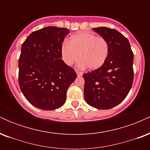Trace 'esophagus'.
I'll list each match as a JSON object with an SVG mask.
<instances>
[{"instance_id":"34e87169","label":"esophagus","mask_w":150,"mask_h":150,"mask_svg":"<svg viewBox=\"0 0 150 150\" xmlns=\"http://www.w3.org/2000/svg\"><path fill=\"white\" fill-rule=\"evenodd\" d=\"M76 74H77V76H82V74H83V73H82V72L77 71H77H76Z\"/></svg>"}]
</instances>
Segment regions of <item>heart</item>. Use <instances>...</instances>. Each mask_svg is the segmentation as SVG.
Masks as SVG:
<instances>
[{
  "instance_id": "obj_1",
  "label": "heart",
  "mask_w": 150,
  "mask_h": 150,
  "mask_svg": "<svg viewBox=\"0 0 150 150\" xmlns=\"http://www.w3.org/2000/svg\"><path fill=\"white\" fill-rule=\"evenodd\" d=\"M109 45L106 39L89 32H80L70 37L61 47V56L68 65L80 58V67L89 70L101 68L107 60Z\"/></svg>"
}]
</instances>
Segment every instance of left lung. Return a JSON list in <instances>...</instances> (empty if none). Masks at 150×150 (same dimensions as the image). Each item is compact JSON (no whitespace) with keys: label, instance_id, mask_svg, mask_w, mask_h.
I'll use <instances>...</instances> for the list:
<instances>
[{"label":"left lung","instance_id":"8db88e82","mask_svg":"<svg viewBox=\"0 0 150 150\" xmlns=\"http://www.w3.org/2000/svg\"><path fill=\"white\" fill-rule=\"evenodd\" d=\"M109 45L107 60L99 69L83 74L84 97L89 106L109 109L122 102L133 82V53L127 38L108 27L93 28Z\"/></svg>","mask_w":150,"mask_h":150}]
</instances>
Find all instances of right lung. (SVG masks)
I'll use <instances>...</instances> for the list:
<instances>
[{"label": "right lung", "mask_w": 150, "mask_h": 150, "mask_svg": "<svg viewBox=\"0 0 150 150\" xmlns=\"http://www.w3.org/2000/svg\"><path fill=\"white\" fill-rule=\"evenodd\" d=\"M69 33L65 28L44 27L30 34L22 45L19 85L27 100L39 109L61 108L77 77L61 59L62 44Z\"/></svg>", "instance_id": "right-lung-1"}]
</instances>
